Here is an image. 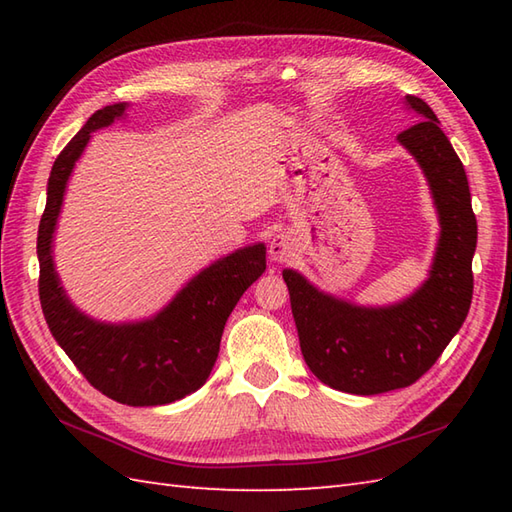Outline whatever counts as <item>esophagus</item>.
Here are the masks:
<instances>
[{"label":"esophagus","instance_id":"34e87169","mask_svg":"<svg viewBox=\"0 0 512 512\" xmlns=\"http://www.w3.org/2000/svg\"><path fill=\"white\" fill-rule=\"evenodd\" d=\"M268 253L270 257L275 259L277 264H284L290 262L292 255H295V239L286 233H279L273 239H270V246H268Z\"/></svg>","mask_w":512,"mask_h":512}]
</instances>
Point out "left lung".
Returning a JSON list of instances; mask_svg holds the SVG:
<instances>
[{"instance_id": "1", "label": "left lung", "mask_w": 512, "mask_h": 512, "mask_svg": "<svg viewBox=\"0 0 512 512\" xmlns=\"http://www.w3.org/2000/svg\"><path fill=\"white\" fill-rule=\"evenodd\" d=\"M418 123L398 143L418 160L440 217V239L429 279L405 301L361 308L314 288L284 270L301 354L321 383L372 396L409 387L429 372L469 314L477 220L469 180L438 116L418 96H405Z\"/></svg>"}]
</instances>
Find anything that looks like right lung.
Here are the masks:
<instances>
[{
  "label": "right lung",
  "mask_w": 512,
  "mask_h": 512,
  "mask_svg": "<svg viewBox=\"0 0 512 512\" xmlns=\"http://www.w3.org/2000/svg\"><path fill=\"white\" fill-rule=\"evenodd\" d=\"M125 107L114 103L92 114L54 160L37 235L39 299L52 336L94 389L121 405L156 407L189 396L206 383L228 314L266 270V246H246L217 259L147 321L101 323L76 310L54 273L52 235L74 162L92 132L112 125Z\"/></svg>",
  "instance_id": "obj_1"
}]
</instances>
